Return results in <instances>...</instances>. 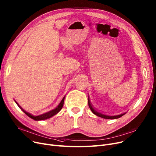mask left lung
Here are the masks:
<instances>
[{
    "mask_svg": "<svg viewBox=\"0 0 156 156\" xmlns=\"http://www.w3.org/2000/svg\"><path fill=\"white\" fill-rule=\"evenodd\" d=\"M88 105H89V107L90 108L91 110L92 111V112L95 114L96 115H97L98 117H102L103 119H118L121 117H122V115H124L125 114H126V112H123L122 114H118V115H106V114H103L101 112H98L97 110H96L91 105V102L90 101V99L88 98Z\"/></svg>",
    "mask_w": 156,
    "mask_h": 156,
    "instance_id": "obj_1",
    "label": "left lung"
}]
</instances>
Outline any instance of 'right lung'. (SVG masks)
Segmentation results:
<instances>
[{
  "label": "right lung",
  "mask_w": 156,
  "mask_h": 156,
  "mask_svg": "<svg viewBox=\"0 0 156 156\" xmlns=\"http://www.w3.org/2000/svg\"><path fill=\"white\" fill-rule=\"evenodd\" d=\"M65 98V96H64V97L63 98V99L62 100L61 102L60 103V104H59V105L57 106V107H56L55 108H54V109H53V110H51L49 111V112H46V113H44V114H41V115H36V116L33 115L32 114L27 112V111H25L23 108H22V107L18 104V103L15 100H14V101L16 102V103L17 104V105L20 107V108L22 111H23V112L27 115H28L29 117H30L31 119H34V120H35V121H42V120H46V119H47L51 118V117L54 116L55 115L57 114L59 112H60V111L61 110V109L62 108L63 106Z\"/></svg>",
  "instance_id": "obj_1"
}]
</instances>
